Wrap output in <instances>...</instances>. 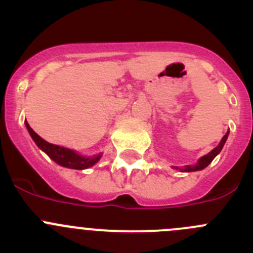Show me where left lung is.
<instances>
[{"label":"left lung","mask_w":253,"mask_h":253,"mask_svg":"<svg viewBox=\"0 0 253 253\" xmlns=\"http://www.w3.org/2000/svg\"><path fill=\"white\" fill-rule=\"evenodd\" d=\"M228 134H229V132H226V134L223 137V138H221V141H220V143H219L218 147H215L213 150H211V153H208V154L205 155V157L201 158V159L198 160V163L196 165H187V167H185V168H177V167H176L175 169L181 170V171H187V172L198 171V170L205 169V168H207L209 164H211V160H213L214 158H215L216 155L220 153V150L223 149L224 144H225V142H226V138H228Z\"/></svg>","instance_id":"left-lung-1"}]
</instances>
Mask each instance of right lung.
Here are the masks:
<instances>
[{
    "label": "right lung",
    "instance_id": "add662e5",
    "mask_svg": "<svg viewBox=\"0 0 253 253\" xmlns=\"http://www.w3.org/2000/svg\"><path fill=\"white\" fill-rule=\"evenodd\" d=\"M25 126H27L33 141L37 143L38 147H39L42 150H44V152L46 153L53 162L62 165V167L70 168V169L83 170V169H88V168L93 167V165L100 159L101 154L95 155V157H82V155L77 154L75 150H71V149H67V148L51 144V143L44 141L39 134L35 133L34 129L29 126V124H28L27 121H25Z\"/></svg>",
    "mask_w": 253,
    "mask_h": 253
}]
</instances>
